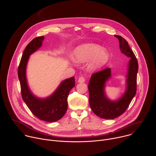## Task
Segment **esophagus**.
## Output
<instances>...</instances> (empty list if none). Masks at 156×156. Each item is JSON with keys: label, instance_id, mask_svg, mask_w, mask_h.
Returning <instances> with one entry per match:
<instances>
[{"label": "esophagus", "instance_id": "obj_1", "mask_svg": "<svg viewBox=\"0 0 156 156\" xmlns=\"http://www.w3.org/2000/svg\"><path fill=\"white\" fill-rule=\"evenodd\" d=\"M78 83H84V82L85 81V80H84V77L80 76V77L78 78Z\"/></svg>", "mask_w": 156, "mask_h": 156}]
</instances>
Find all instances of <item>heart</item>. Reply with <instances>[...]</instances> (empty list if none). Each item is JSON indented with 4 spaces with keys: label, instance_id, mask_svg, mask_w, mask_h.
<instances>
[{
    "label": "heart",
    "instance_id": "b5f03b06",
    "mask_svg": "<svg viewBox=\"0 0 156 156\" xmlns=\"http://www.w3.org/2000/svg\"><path fill=\"white\" fill-rule=\"evenodd\" d=\"M109 54L107 50L96 44H87L78 47L73 53V59L77 63H84L92 59L90 68L97 70L107 63Z\"/></svg>",
    "mask_w": 156,
    "mask_h": 156
}]
</instances>
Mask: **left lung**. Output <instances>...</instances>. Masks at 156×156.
Masks as SVG:
<instances>
[{
    "mask_svg": "<svg viewBox=\"0 0 156 156\" xmlns=\"http://www.w3.org/2000/svg\"><path fill=\"white\" fill-rule=\"evenodd\" d=\"M118 38L122 53L130 58L126 75V88L122 96L112 101L107 98L104 88L106 81L111 77V69L107 68L91 75L89 82V102L93 112L105 119H114L123 114L136 93V80L138 63L135 55L130 49L128 42L122 36Z\"/></svg>",
    "mask_w": 156,
    "mask_h": 156,
    "instance_id": "obj_1",
    "label": "left lung"
}]
</instances>
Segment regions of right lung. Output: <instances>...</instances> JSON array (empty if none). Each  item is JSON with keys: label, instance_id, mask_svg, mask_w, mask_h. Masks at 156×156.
Masks as SVG:
<instances>
[{"label": "right lung", "instance_id": "obj_1", "mask_svg": "<svg viewBox=\"0 0 156 156\" xmlns=\"http://www.w3.org/2000/svg\"><path fill=\"white\" fill-rule=\"evenodd\" d=\"M44 39V36L37 37L28 44L20 62L18 76L22 98L31 112L41 120L54 122L62 118L66 113L68 108V96L75 85V77L63 80L54 93L47 98L41 99L33 95L27 83V66L30 55L41 47Z\"/></svg>", "mask_w": 156, "mask_h": 156}]
</instances>
